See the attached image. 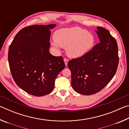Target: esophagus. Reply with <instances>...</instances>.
I'll return each mask as SVG.
<instances>
[{
    "label": "esophagus",
    "mask_w": 129,
    "mask_h": 129,
    "mask_svg": "<svg viewBox=\"0 0 129 129\" xmlns=\"http://www.w3.org/2000/svg\"><path fill=\"white\" fill-rule=\"evenodd\" d=\"M64 62H65V65H66V66H67V65H68V60L67 58H64Z\"/></svg>",
    "instance_id": "34e87169"
}]
</instances>
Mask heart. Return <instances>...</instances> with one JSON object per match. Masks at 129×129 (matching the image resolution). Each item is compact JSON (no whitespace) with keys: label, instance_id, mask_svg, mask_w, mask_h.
<instances>
[{"label":"heart","instance_id":"obj_1","mask_svg":"<svg viewBox=\"0 0 129 129\" xmlns=\"http://www.w3.org/2000/svg\"><path fill=\"white\" fill-rule=\"evenodd\" d=\"M55 41L52 45L56 48H67L68 55L78 58L90 52L94 45L95 39L92 34L79 27L62 28L54 34Z\"/></svg>","mask_w":129,"mask_h":129}]
</instances>
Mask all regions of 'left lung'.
Masks as SVG:
<instances>
[{
	"label": "left lung",
	"instance_id": "8db88e82",
	"mask_svg": "<svg viewBox=\"0 0 129 129\" xmlns=\"http://www.w3.org/2000/svg\"><path fill=\"white\" fill-rule=\"evenodd\" d=\"M100 42L84 56L68 63L71 72V83L76 92L91 95L105 87L114 77L119 57L116 40L108 30L97 27Z\"/></svg>",
	"mask_w": 129,
	"mask_h": 129
}]
</instances>
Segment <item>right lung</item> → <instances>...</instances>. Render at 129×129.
<instances>
[{
	"instance_id": "1",
	"label": "right lung",
	"mask_w": 129,
	"mask_h": 129,
	"mask_svg": "<svg viewBox=\"0 0 129 129\" xmlns=\"http://www.w3.org/2000/svg\"><path fill=\"white\" fill-rule=\"evenodd\" d=\"M56 24L34 25L21 29L8 50V59L17 85L32 95L53 91L54 81L65 63L61 56L49 53L51 29Z\"/></svg>"
}]
</instances>
